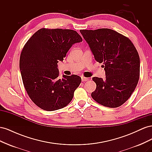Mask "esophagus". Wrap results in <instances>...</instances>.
<instances>
[{
	"label": "esophagus",
	"mask_w": 152,
	"mask_h": 152,
	"mask_svg": "<svg viewBox=\"0 0 152 152\" xmlns=\"http://www.w3.org/2000/svg\"><path fill=\"white\" fill-rule=\"evenodd\" d=\"M87 80H89L88 78H86V77H82V82H86Z\"/></svg>",
	"instance_id": "34e87169"
}]
</instances>
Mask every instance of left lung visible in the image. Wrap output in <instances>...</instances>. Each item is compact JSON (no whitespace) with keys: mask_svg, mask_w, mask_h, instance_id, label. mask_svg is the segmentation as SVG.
<instances>
[{"mask_svg":"<svg viewBox=\"0 0 152 152\" xmlns=\"http://www.w3.org/2000/svg\"><path fill=\"white\" fill-rule=\"evenodd\" d=\"M94 59L103 63L106 78L93 77L96 90L91 93L96 102L117 108L129 98L140 78V60L130 39L108 28L80 30Z\"/></svg>","mask_w":152,"mask_h":152,"instance_id":"left-lung-1","label":"left lung"}]
</instances>
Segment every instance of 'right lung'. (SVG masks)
Here are the masks:
<instances>
[{
  "mask_svg": "<svg viewBox=\"0 0 152 152\" xmlns=\"http://www.w3.org/2000/svg\"><path fill=\"white\" fill-rule=\"evenodd\" d=\"M82 41L73 30L41 28L25 44L20 59L21 77L29 97L39 108L54 111L72 101L81 78L63 75L59 79L58 63L73 44Z\"/></svg>",
  "mask_w": 152,
  "mask_h": 152,
  "instance_id": "1",
  "label": "right lung"
}]
</instances>
